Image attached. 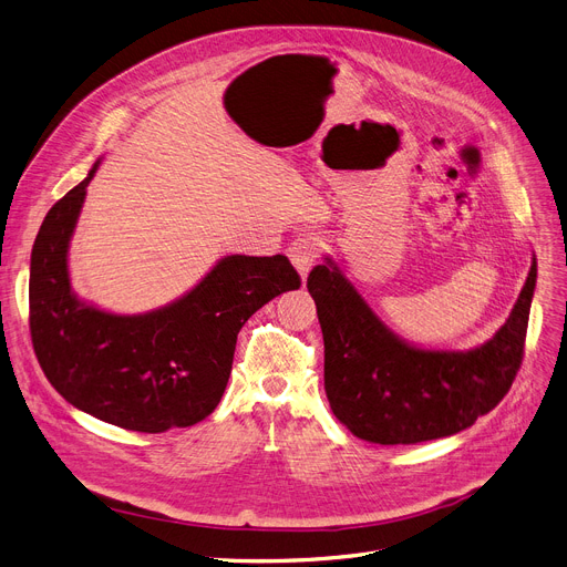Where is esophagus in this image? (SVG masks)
Returning <instances> with one entry per match:
<instances>
[{
	"label": "esophagus",
	"mask_w": 567,
	"mask_h": 567,
	"mask_svg": "<svg viewBox=\"0 0 567 567\" xmlns=\"http://www.w3.org/2000/svg\"><path fill=\"white\" fill-rule=\"evenodd\" d=\"M320 240L316 236H299L290 243L288 247V256L292 260V265L297 268V272L302 275V279L309 275V270L316 265L318 256H320Z\"/></svg>",
	"instance_id": "esophagus-1"
}]
</instances>
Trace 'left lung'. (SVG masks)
Segmentation results:
<instances>
[{"mask_svg": "<svg viewBox=\"0 0 567 567\" xmlns=\"http://www.w3.org/2000/svg\"><path fill=\"white\" fill-rule=\"evenodd\" d=\"M538 262L496 334L467 352L421 350L369 309L327 258L307 288L324 339V391L334 416L373 444H419L455 435L494 410L508 393L522 359Z\"/></svg>", "mask_w": 567, "mask_h": 567, "instance_id": "left-lung-1", "label": "left lung"}]
</instances>
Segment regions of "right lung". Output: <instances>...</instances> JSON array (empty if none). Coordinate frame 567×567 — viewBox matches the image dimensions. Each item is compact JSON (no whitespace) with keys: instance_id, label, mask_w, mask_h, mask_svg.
Instances as JSON below:
<instances>
[{"instance_id":"right-lung-1","label":"right lung","mask_w":567,"mask_h":567,"mask_svg":"<svg viewBox=\"0 0 567 567\" xmlns=\"http://www.w3.org/2000/svg\"><path fill=\"white\" fill-rule=\"evenodd\" d=\"M95 169L50 208L33 243V352L65 401L100 421L137 432L194 425L221 401L243 324L302 279L281 254L226 256L178 302L144 316L80 302L65 260Z\"/></svg>"}]
</instances>
